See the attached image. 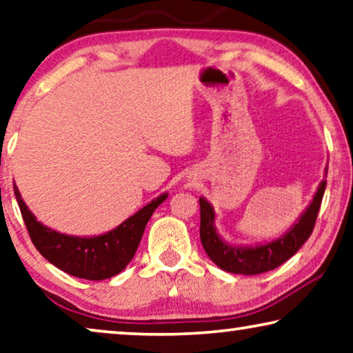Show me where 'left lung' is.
I'll return each instance as SVG.
<instances>
[{"mask_svg": "<svg viewBox=\"0 0 353 353\" xmlns=\"http://www.w3.org/2000/svg\"><path fill=\"white\" fill-rule=\"evenodd\" d=\"M327 172L328 168H325V174ZM325 187H327V181L323 179L319 183L317 192L314 193L312 201L309 203L306 210H303L298 220H294L288 231L271 243L255 245L228 244L215 228V210L212 204L201 196L199 198V209H201L199 238L208 256L220 270L233 272V274L255 276L281 266L282 263L292 259L311 236L320 204H322Z\"/></svg>", "mask_w": 353, "mask_h": 353, "instance_id": "obj_1", "label": "left lung"}]
</instances>
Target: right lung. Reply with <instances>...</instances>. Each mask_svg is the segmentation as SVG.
<instances>
[{"instance_id": "obj_1", "label": "right lung", "mask_w": 353, "mask_h": 353, "mask_svg": "<svg viewBox=\"0 0 353 353\" xmlns=\"http://www.w3.org/2000/svg\"><path fill=\"white\" fill-rule=\"evenodd\" d=\"M14 193L30 238L39 254L59 270L87 281L109 279L128 266L143 238L147 222L154 210L168 198V193H161L108 233L72 236L41 223L25 204L17 185L14 187Z\"/></svg>"}]
</instances>
